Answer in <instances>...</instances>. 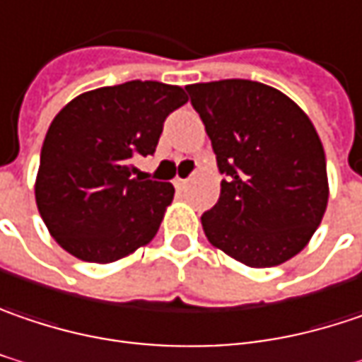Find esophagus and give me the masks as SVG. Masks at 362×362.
<instances>
[{
    "label": "esophagus",
    "instance_id": "esophagus-1",
    "mask_svg": "<svg viewBox=\"0 0 362 362\" xmlns=\"http://www.w3.org/2000/svg\"><path fill=\"white\" fill-rule=\"evenodd\" d=\"M174 186H176L178 190H184V188L188 186V180H186V178H176V180H174Z\"/></svg>",
    "mask_w": 362,
    "mask_h": 362
}]
</instances>
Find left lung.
<instances>
[{
  "mask_svg": "<svg viewBox=\"0 0 362 362\" xmlns=\"http://www.w3.org/2000/svg\"><path fill=\"white\" fill-rule=\"evenodd\" d=\"M217 156V204L204 235L252 268L287 262L309 244L328 206L324 145L309 117L283 92L250 79L186 86Z\"/></svg>",
  "mask_w": 362,
  "mask_h": 362,
  "instance_id": "8db88e82",
  "label": "left lung"
}]
</instances>
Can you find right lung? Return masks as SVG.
Segmentation results:
<instances>
[{
	"label": "right lung",
	"instance_id": "obj_1",
	"mask_svg": "<svg viewBox=\"0 0 362 362\" xmlns=\"http://www.w3.org/2000/svg\"><path fill=\"white\" fill-rule=\"evenodd\" d=\"M186 102L180 86L135 79L79 94L53 118L34 194L63 250L108 264L156 238L174 186L135 177L133 160L156 151L163 120Z\"/></svg>",
	"mask_w": 362,
	"mask_h": 362
}]
</instances>
